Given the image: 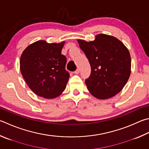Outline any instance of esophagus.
I'll return each mask as SVG.
<instances>
[{"label":"esophagus","instance_id":"34e87169","mask_svg":"<svg viewBox=\"0 0 149 149\" xmlns=\"http://www.w3.org/2000/svg\"><path fill=\"white\" fill-rule=\"evenodd\" d=\"M79 72H80L79 69H78V68H77L76 70H75V71L74 73L75 74H79Z\"/></svg>","mask_w":149,"mask_h":149}]
</instances>
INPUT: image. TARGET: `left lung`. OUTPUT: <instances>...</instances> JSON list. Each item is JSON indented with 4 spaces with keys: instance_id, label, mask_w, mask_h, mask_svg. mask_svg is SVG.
I'll list each match as a JSON object with an SVG mask.
<instances>
[{
    "instance_id": "left-lung-1",
    "label": "left lung",
    "mask_w": 149,
    "mask_h": 149,
    "mask_svg": "<svg viewBox=\"0 0 149 149\" xmlns=\"http://www.w3.org/2000/svg\"><path fill=\"white\" fill-rule=\"evenodd\" d=\"M77 42L91 66L90 77L85 81L89 93L100 100L120 93L131 74L128 48L117 38L104 34H97L93 41Z\"/></svg>"
}]
</instances>
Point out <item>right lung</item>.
<instances>
[{
	"mask_svg": "<svg viewBox=\"0 0 149 149\" xmlns=\"http://www.w3.org/2000/svg\"><path fill=\"white\" fill-rule=\"evenodd\" d=\"M65 42L38 40L23 51L20 70L26 83L37 96L55 98L65 90L70 74L65 69L66 56L61 51Z\"/></svg>",
	"mask_w": 149,
	"mask_h": 149,
	"instance_id": "1",
	"label": "right lung"
}]
</instances>
